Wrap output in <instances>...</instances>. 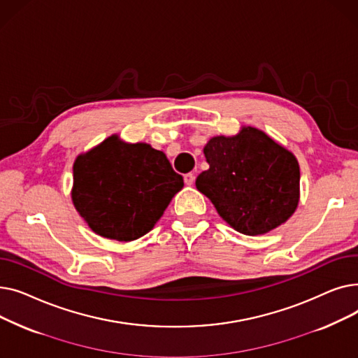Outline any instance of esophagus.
<instances>
[{"instance_id": "esophagus-1", "label": "esophagus", "mask_w": 358, "mask_h": 358, "mask_svg": "<svg viewBox=\"0 0 358 358\" xmlns=\"http://www.w3.org/2000/svg\"><path fill=\"white\" fill-rule=\"evenodd\" d=\"M194 174L193 173H187L185 176H184V182L187 184V185H192L193 182H194Z\"/></svg>"}]
</instances>
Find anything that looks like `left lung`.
<instances>
[{
  "label": "left lung",
  "instance_id": "obj_1",
  "mask_svg": "<svg viewBox=\"0 0 358 358\" xmlns=\"http://www.w3.org/2000/svg\"><path fill=\"white\" fill-rule=\"evenodd\" d=\"M203 152L209 169L197 177V190L235 231L250 236L267 234L294 213L297 159L262 130L248 126L235 136H215Z\"/></svg>",
  "mask_w": 358,
  "mask_h": 358
}]
</instances>
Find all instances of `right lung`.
Listing matches in <instances>:
<instances>
[{"mask_svg": "<svg viewBox=\"0 0 358 358\" xmlns=\"http://www.w3.org/2000/svg\"><path fill=\"white\" fill-rule=\"evenodd\" d=\"M182 185L161 150L113 135L75 159L72 201L97 235L127 242L155 227Z\"/></svg>", "mask_w": 358, "mask_h": 358, "instance_id": "right-lung-1", "label": "right lung"}]
</instances>
